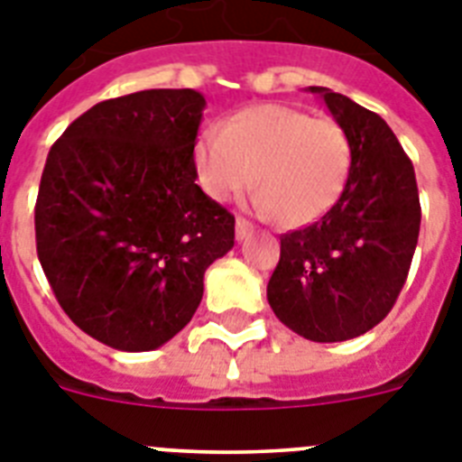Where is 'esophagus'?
Here are the masks:
<instances>
[{
  "mask_svg": "<svg viewBox=\"0 0 462 462\" xmlns=\"http://www.w3.org/2000/svg\"><path fill=\"white\" fill-rule=\"evenodd\" d=\"M251 232H254V226H251V223H248L246 218H242V216H239V218H236V223H235L236 239H239V242H244V239H246V236L251 235Z\"/></svg>",
  "mask_w": 462,
  "mask_h": 462,
  "instance_id": "1",
  "label": "esophagus"
}]
</instances>
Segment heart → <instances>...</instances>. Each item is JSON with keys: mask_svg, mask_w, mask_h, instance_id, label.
Wrapping results in <instances>:
<instances>
[{"mask_svg": "<svg viewBox=\"0 0 462 462\" xmlns=\"http://www.w3.org/2000/svg\"><path fill=\"white\" fill-rule=\"evenodd\" d=\"M192 162L199 186L216 202L236 198L255 179L258 214L307 226L342 198L351 143L332 120L263 104L232 116L220 132L199 136Z\"/></svg>", "mask_w": 462, "mask_h": 462, "instance_id": "1", "label": "heart"}]
</instances>
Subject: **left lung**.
Returning <instances> with one entry per match:
<instances>
[{
    "mask_svg": "<svg viewBox=\"0 0 462 462\" xmlns=\"http://www.w3.org/2000/svg\"><path fill=\"white\" fill-rule=\"evenodd\" d=\"M351 143L342 198L326 216L281 236L267 300L311 342H344L386 319L402 291L420 227L414 164L386 120L330 88L311 86Z\"/></svg>",
    "mask_w": 462,
    "mask_h": 462,
    "instance_id": "1",
    "label": "left lung"
}]
</instances>
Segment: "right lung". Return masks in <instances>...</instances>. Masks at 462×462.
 Instances as JSON below:
<instances>
[{
  "label": "right lung",
  "mask_w": 462,
  "mask_h": 462,
  "mask_svg": "<svg viewBox=\"0 0 462 462\" xmlns=\"http://www.w3.org/2000/svg\"><path fill=\"white\" fill-rule=\"evenodd\" d=\"M198 90L106 99L53 143L37 254L64 314L118 351H153L190 323L204 272L235 246V216L195 183Z\"/></svg>",
  "instance_id": "1"
}]
</instances>
